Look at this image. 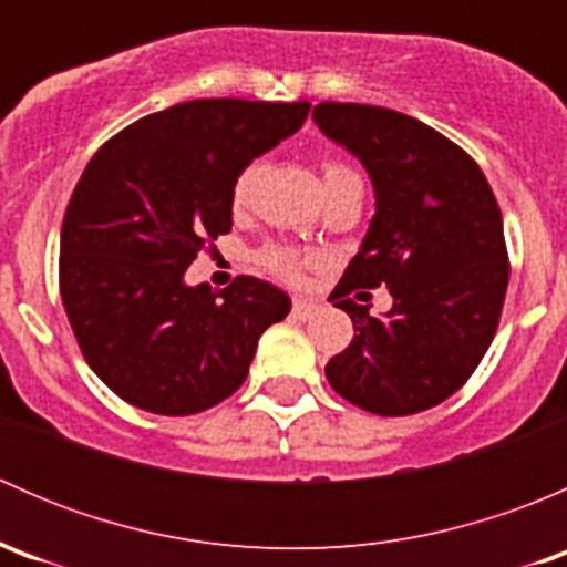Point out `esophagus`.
<instances>
[{
	"instance_id": "esophagus-1",
	"label": "esophagus",
	"mask_w": 567,
	"mask_h": 567,
	"mask_svg": "<svg viewBox=\"0 0 567 567\" xmlns=\"http://www.w3.org/2000/svg\"><path fill=\"white\" fill-rule=\"evenodd\" d=\"M320 310V301H316V299H293V312L299 318H312L316 316V312Z\"/></svg>"
}]
</instances>
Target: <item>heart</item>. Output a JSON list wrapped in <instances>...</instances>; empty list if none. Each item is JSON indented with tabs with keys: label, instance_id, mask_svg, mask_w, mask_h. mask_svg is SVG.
I'll use <instances>...</instances> for the list:
<instances>
[{
	"label": "heart",
	"instance_id": "1",
	"mask_svg": "<svg viewBox=\"0 0 567 567\" xmlns=\"http://www.w3.org/2000/svg\"><path fill=\"white\" fill-rule=\"evenodd\" d=\"M260 173H262V164L249 162L247 167L236 175V181H233V192H230L233 208H244V205L249 203L251 194H255L257 181H260ZM320 173H323V188H334L346 181H359V175L353 173L348 164L331 162V158L329 162H323ZM260 262L268 268V271L277 274V277L299 279L301 271L310 266V257L290 247H268L260 251Z\"/></svg>",
	"mask_w": 567,
	"mask_h": 567
}]
</instances>
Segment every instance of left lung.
Wrapping results in <instances>:
<instances>
[{"mask_svg": "<svg viewBox=\"0 0 567 567\" xmlns=\"http://www.w3.org/2000/svg\"><path fill=\"white\" fill-rule=\"evenodd\" d=\"M312 117L375 188L362 249L329 296L357 334L329 359L326 379L370 414L433 409L466 384L499 326L511 279L499 205L477 162L409 114L326 101ZM379 284L393 293L384 319L347 299Z\"/></svg>", "mask_w": 567, "mask_h": 567, "instance_id": "left-lung-1", "label": "left lung"}]
</instances>
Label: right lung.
Returning <instances> with one entry per match:
<instances>
[{"label": "right lung", "mask_w": 567, "mask_h": 567, "mask_svg": "<svg viewBox=\"0 0 567 567\" xmlns=\"http://www.w3.org/2000/svg\"><path fill=\"white\" fill-rule=\"evenodd\" d=\"M307 112V101H186L131 123L84 167L62 221L60 293L84 359L125 403L164 416L221 403L290 312L262 279L214 293L183 274L230 233L236 175Z\"/></svg>", "instance_id": "right-lung-1"}]
</instances>
